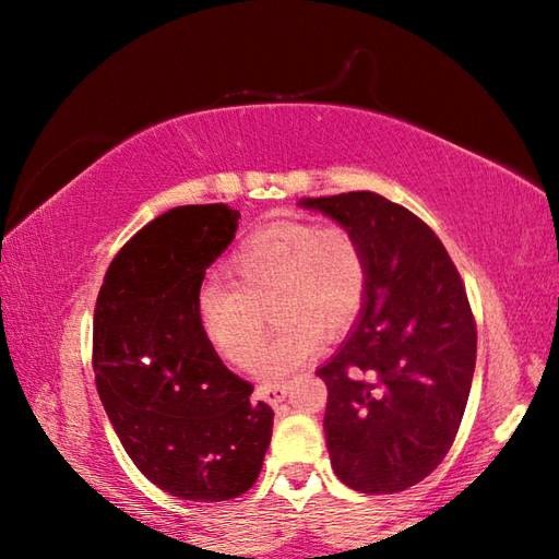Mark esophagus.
I'll use <instances>...</instances> for the list:
<instances>
[{
  "instance_id": "obj_1",
  "label": "esophagus",
  "mask_w": 559,
  "mask_h": 559,
  "mask_svg": "<svg viewBox=\"0 0 559 559\" xmlns=\"http://www.w3.org/2000/svg\"><path fill=\"white\" fill-rule=\"evenodd\" d=\"M288 396V384L273 382V384H259L257 399L271 403V406H278V403Z\"/></svg>"
}]
</instances>
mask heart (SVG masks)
I'll use <instances>...</instances> for the list:
<instances>
[{
  "label": "heart",
  "instance_id": "obj_1",
  "mask_svg": "<svg viewBox=\"0 0 559 559\" xmlns=\"http://www.w3.org/2000/svg\"><path fill=\"white\" fill-rule=\"evenodd\" d=\"M233 283L209 281L197 295L199 324L223 360L249 367L272 307L282 324L254 370L278 379L360 317L370 286L360 237L346 225L278 221L247 235L228 259Z\"/></svg>",
  "mask_w": 559,
  "mask_h": 559
}]
</instances>
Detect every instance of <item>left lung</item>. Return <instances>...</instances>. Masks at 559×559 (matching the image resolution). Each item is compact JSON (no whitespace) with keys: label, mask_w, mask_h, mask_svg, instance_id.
I'll list each match as a JSON object with an SVG mask.
<instances>
[{"label":"left lung","mask_w":559,"mask_h":559,"mask_svg":"<svg viewBox=\"0 0 559 559\" xmlns=\"http://www.w3.org/2000/svg\"><path fill=\"white\" fill-rule=\"evenodd\" d=\"M360 237L370 286L360 322L317 374L341 483L367 495L413 488L442 463L476 370L466 286L430 225L374 192L305 199Z\"/></svg>","instance_id":"8db88e82"}]
</instances>
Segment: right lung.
Wrapping results in <instances>:
<instances>
[{
  "mask_svg": "<svg viewBox=\"0 0 559 559\" xmlns=\"http://www.w3.org/2000/svg\"><path fill=\"white\" fill-rule=\"evenodd\" d=\"M228 204L175 206L110 261L93 314V370L117 437L180 500L223 502L259 478L273 411L223 365L197 314L206 269L233 242Z\"/></svg>",
  "mask_w": 559,
  "mask_h": 559,
  "instance_id": "add662e5",
  "label": "right lung"
}]
</instances>
